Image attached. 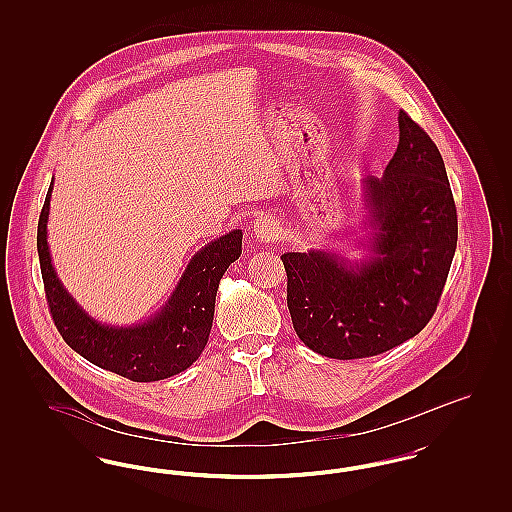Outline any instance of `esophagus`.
<instances>
[{
    "mask_svg": "<svg viewBox=\"0 0 512 512\" xmlns=\"http://www.w3.org/2000/svg\"><path fill=\"white\" fill-rule=\"evenodd\" d=\"M253 234L257 236L259 242L268 244V242H274V240L280 238L282 228L276 220L270 219V217H259L253 222Z\"/></svg>",
    "mask_w": 512,
    "mask_h": 512,
    "instance_id": "1",
    "label": "esophagus"
}]
</instances>
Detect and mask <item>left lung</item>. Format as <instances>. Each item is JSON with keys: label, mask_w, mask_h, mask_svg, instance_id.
Masks as SVG:
<instances>
[{"label": "left lung", "mask_w": 512, "mask_h": 512, "mask_svg": "<svg viewBox=\"0 0 512 512\" xmlns=\"http://www.w3.org/2000/svg\"><path fill=\"white\" fill-rule=\"evenodd\" d=\"M363 190L374 232L361 265L320 249L282 255L299 340L340 361L414 338L438 309L457 249V207L441 153L405 111L384 176H366Z\"/></svg>", "instance_id": "left-lung-1"}]
</instances>
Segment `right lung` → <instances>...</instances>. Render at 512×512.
Masks as SVG:
<instances>
[{"instance_id": "1", "label": "right lung", "mask_w": 512, "mask_h": 512, "mask_svg": "<svg viewBox=\"0 0 512 512\" xmlns=\"http://www.w3.org/2000/svg\"><path fill=\"white\" fill-rule=\"evenodd\" d=\"M38 220V255L53 322L78 355L132 382H157L192 366L205 349L220 278L242 255V230L197 251L165 307L136 326H107L90 317L57 278L48 245L49 199Z\"/></svg>"}]
</instances>
